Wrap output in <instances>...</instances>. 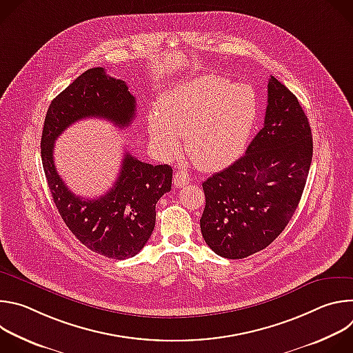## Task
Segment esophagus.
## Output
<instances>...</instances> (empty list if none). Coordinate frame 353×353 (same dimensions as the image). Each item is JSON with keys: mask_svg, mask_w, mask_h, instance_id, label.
<instances>
[{"mask_svg": "<svg viewBox=\"0 0 353 353\" xmlns=\"http://www.w3.org/2000/svg\"><path fill=\"white\" fill-rule=\"evenodd\" d=\"M188 181H190V177H188V174H187L185 172H183V170H179V172L174 174V177H173V183H174L176 187H184V185L188 184Z\"/></svg>", "mask_w": 353, "mask_h": 353, "instance_id": "esophagus-1", "label": "esophagus"}]
</instances>
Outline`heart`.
I'll return each instance as SVG.
<instances>
[{
	"label": "heart",
	"instance_id": "obj_1",
	"mask_svg": "<svg viewBox=\"0 0 353 353\" xmlns=\"http://www.w3.org/2000/svg\"><path fill=\"white\" fill-rule=\"evenodd\" d=\"M256 119V96L248 86L204 75L170 88L159 112H150L148 127L163 152H176L180 135L201 169L218 170L240 157Z\"/></svg>",
	"mask_w": 353,
	"mask_h": 353
}]
</instances>
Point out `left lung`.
<instances>
[{
    "mask_svg": "<svg viewBox=\"0 0 353 353\" xmlns=\"http://www.w3.org/2000/svg\"><path fill=\"white\" fill-rule=\"evenodd\" d=\"M312 157L307 116L297 97L271 77L264 127L245 155L203 183L199 225L212 251L240 260L268 247L299 205Z\"/></svg>",
    "mask_w": 353,
    "mask_h": 353,
    "instance_id": "left-lung-1",
    "label": "left lung"
}]
</instances>
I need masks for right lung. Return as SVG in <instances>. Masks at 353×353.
Returning a JSON list of instances; mask_svg holds the SVG:
<instances>
[{
  "instance_id": "obj_1",
  "label": "right lung",
  "mask_w": 353,
  "mask_h": 353,
  "mask_svg": "<svg viewBox=\"0 0 353 353\" xmlns=\"http://www.w3.org/2000/svg\"><path fill=\"white\" fill-rule=\"evenodd\" d=\"M135 97L124 81L102 67L79 75L50 103L41 132V162L54 204L72 234L89 250L108 259L134 257L154 232L157 203L172 190L173 169L149 165L124 154L113 187L99 198L75 195L57 173L56 139L82 119H105L128 127L135 119Z\"/></svg>"
}]
</instances>
